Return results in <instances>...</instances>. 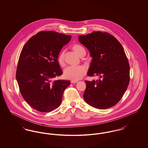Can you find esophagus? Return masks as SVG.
Segmentation results:
<instances>
[{
  "label": "esophagus",
  "instance_id": "1",
  "mask_svg": "<svg viewBox=\"0 0 148 148\" xmlns=\"http://www.w3.org/2000/svg\"><path fill=\"white\" fill-rule=\"evenodd\" d=\"M71 84H73V83H77V81H73V80H71Z\"/></svg>",
  "mask_w": 148,
  "mask_h": 148
}]
</instances>
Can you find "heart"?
Masks as SVG:
<instances>
[{"mask_svg":"<svg viewBox=\"0 0 148 148\" xmlns=\"http://www.w3.org/2000/svg\"><path fill=\"white\" fill-rule=\"evenodd\" d=\"M72 50L80 57H83L86 54V50L83 47L78 44H74ZM65 51L62 50L58 56V62L61 66L65 65ZM86 73V69L84 66H69L64 71V77L66 79L73 81H77L82 79Z\"/></svg>","mask_w":148,"mask_h":148,"instance_id":"b5f03b06","label":"heart"}]
</instances>
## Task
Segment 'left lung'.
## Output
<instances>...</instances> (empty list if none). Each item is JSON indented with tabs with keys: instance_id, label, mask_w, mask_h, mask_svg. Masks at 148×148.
Masks as SVG:
<instances>
[{
	"instance_id": "obj_1",
	"label": "left lung",
	"mask_w": 148,
	"mask_h": 148,
	"mask_svg": "<svg viewBox=\"0 0 148 148\" xmlns=\"http://www.w3.org/2000/svg\"><path fill=\"white\" fill-rule=\"evenodd\" d=\"M79 41L92 58L88 75L99 77L97 80L85 81V101L99 109L116 105L130 81L129 64L122 45L113 35L101 32L79 35Z\"/></svg>"
}]
</instances>
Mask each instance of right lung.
<instances>
[{
    "label": "right lung",
    "mask_w": 148,
    "mask_h": 148,
    "mask_svg": "<svg viewBox=\"0 0 148 148\" xmlns=\"http://www.w3.org/2000/svg\"><path fill=\"white\" fill-rule=\"evenodd\" d=\"M71 35L42 31L33 36L22 49L16 79L23 98L33 109L50 112L62 103L64 91L70 81L52 79L63 74L58 56Z\"/></svg>",
    "instance_id": "1"
}]
</instances>
